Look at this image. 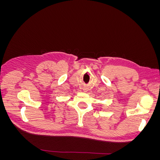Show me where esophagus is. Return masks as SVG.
<instances>
[{"instance_id": "1", "label": "esophagus", "mask_w": 160, "mask_h": 160, "mask_svg": "<svg viewBox=\"0 0 160 160\" xmlns=\"http://www.w3.org/2000/svg\"><path fill=\"white\" fill-rule=\"evenodd\" d=\"M88 88H83V90L84 91V92H87V91H88Z\"/></svg>"}]
</instances>
